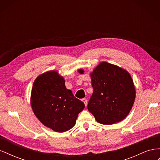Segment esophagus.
Listing matches in <instances>:
<instances>
[{
	"instance_id": "34e87169",
	"label": "esophagus",
	"mask_w": 160,
	"mask_h": 160,
	"mask_svg": "<svg viewBox=\"0 0 160 160\" xmlns=\"http://www.w3.org/2000/svg\"><path fill=\"white\" fill-rule=\"evenodd\" d=\"M82 101H83V102L84 103V104H85V106L87 105V104H88V100H87L86 98H83V99H82Z\"/></svg>"
}]
</instances>
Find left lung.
I'll return each instance as SVG.
<instances>
[{
  "mask_svg": "<svg viewBox=\"0 0 160 160\" xmlns=\"http://www.w3.org/2000/svg\"><path fill=\"white\" fill-rule=\"evenodd\" d=\"M81 74L84 70L78 69ZM93 93L88 109L98 122L111 125L123 120L132 109L135 88L129 72L103 61L90 72Z\"/></svg>",
  "mask_w": 160,
  "mask_h": 160,
  "instance_id": "left-lung-1",
  "label": "left lung"
}]
</instances>
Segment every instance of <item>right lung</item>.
Returning a JSON list of instances; mask_svg holds the SVG:
<instances>
[{
	"instance_id": "obj_1",
	"label": "right lung",
	"mask_w": 160,
	"mask_h": 160,
	"mask_svg": "<svg viewBox=\"0 0 160 160\" xmlns=\"http://www.w3.org/2000/svg\"><path fill=\"white\" fill-rule=\"evenodd\" d=\"M65 79L57 71L45 72L35 79L31 105L37 118L56 132H65L74 126L85 105L67 89Z\"/></svg>"
}]
</instances>
